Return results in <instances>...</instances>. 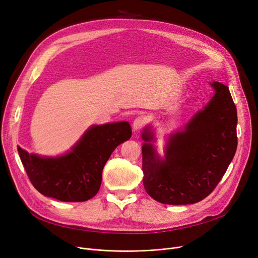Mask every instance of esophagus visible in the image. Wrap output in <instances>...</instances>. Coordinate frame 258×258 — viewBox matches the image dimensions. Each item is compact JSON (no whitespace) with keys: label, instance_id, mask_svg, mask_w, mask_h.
Listing matches in <instances>:
<instances>
[{"label":"esophagus","instance_id":"34e87169","mask_svg":"<svg viewBox=\"0 0 258 258\" xmlns=\"http://www.w3.org/2000/svg\"><path fill=\"white\" fill-rule=\"evenodd\" d=\"M145 124V119L142 117V116H139L137 117L136 119L134 120L133 122V128L135 131H138V130H141Z\"/></svg>","mask_w":258,"mask_h":258}]
</instances>
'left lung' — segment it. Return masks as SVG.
Segmentation results:
<instances>
[{"mask_svg":"<svg viewBox=\"0 0 258 258\" xmlns=\"http://www.w3.org/2000/svg\"><path fill=\"white\" fill-rule=\"evenodd\" d=\"M215 95L169 141L165 160L150 143V127L142 134L143 185L154 200L168 205L195 204L220 183L237 147L236 106L227 86L214 81Z\"/></svg>","mask_w":258,"mask_h":258,"instance_id":"obj_1","label":"left lung"}]
</instances>
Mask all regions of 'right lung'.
I'll list each match as a JSON object with an SVG mask.
<instances>
[{"instance_id": "add662e5", "label": "right lung", "mask_w": 258, "mask_h": 258, "mask_svg": "<svg viewBox=\"0 0 258 258\" xmlns=\"http://www.w3.org/2000/svg\"><path fill=\"white\" fill-rule=\"evenodd\" d=\"M131 136L130 123L123 121L91 127L70 153L59 158H40L21 147L18 151L38 192L61 202H85L98 192L106 161Z\"/></svg>"}]
</instances>
